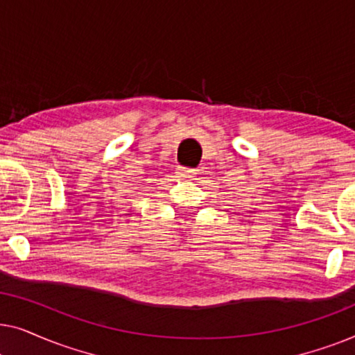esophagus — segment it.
<instances>
[{
	"mask_svg": "<svg viewBox=\"0 0 355 355\" xmlns=\"http://www.w3.org/2000/svg\"><path fill=\"white\" fill-rule=\"evenodd\" d=\"M176 174L181 179H193L197 174V169H192V168H186V166H179L176 169Z\"/></svg>",
	"mask_w": 355,
	"mask_h": 355,
	"instance_id": "34e87169",
	"label": "esophagus"
}]
</instances>
